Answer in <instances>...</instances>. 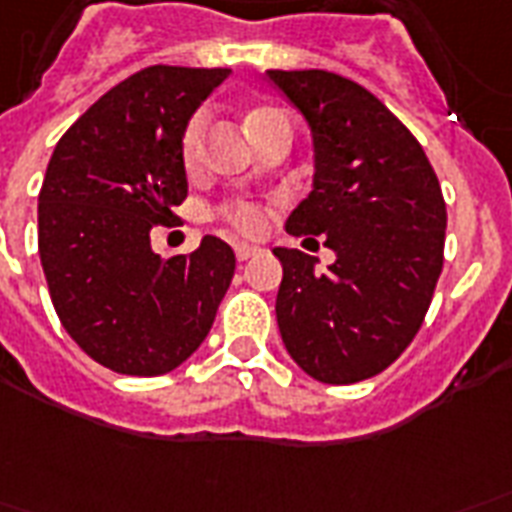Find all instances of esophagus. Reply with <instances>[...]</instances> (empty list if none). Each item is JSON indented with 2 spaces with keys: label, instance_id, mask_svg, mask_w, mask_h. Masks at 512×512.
<instances>
[{
  "label": "esophagus",
  "instance_id": "esophagus-1",
  "mask_svg": "<svg viewBox=\"0 0 512 512\" xmlns=\"http://www.w3.org/2000/svg\"><path fill=\"white\" fill-rule=\"evenodd\" d=\"M263 249L260 246H252V244H236V257L244 263V260H249V257L260 255Z\"/></svg>",
  "mask_w": 512,
  "mask_h": 512
}]
</instances>
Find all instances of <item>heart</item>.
I'll return each instance as SVG.
<instances>
[{"mask_svg": "<svg viewBox=\"0 0 512 512\" xmlns=\"http://www.w3.org/2000/svg\"><path fill=\"white\" fill-rule=\"evenodd\" d=\"M282 119H287V116L279 108L260 105V108H252V111L246 113L244 121L249 135L257 138L266 127H271L274 121ZM203 130H206V113H192L187 124H184V132H181V160H184L187 168H192L198 162ZM219 217L225 219L227 225L241 230V233H257V230H263V225H266V208L260 206V203H252V200H238V203H227V206L219 208Z\"/></svg>", "mask_w": 512, "mask_h": 512, "instance_id": "heart-1", "label": "heart"}]
</instances>
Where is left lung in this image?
<instances>
[{
    "instance_id": "8db88e82",
    "label": "left lung",
    "mask_w": 512,
    "mask_h": 512,
    "mask_svg": "<svg viewBox=\"0 0 512 512\" xmlns=\"http://www.w3.org/2000/svg\"><path fill=\"white\" fill-rule=\"evenodd\" d=\"M266 75L314 140V189L287 233L323 236L336 252V263L317 271L314 257L274 249L285 268L276 295L282 342L314 380H369L410 347L429 312L448 225L437 173L361 83L325 70Z\"/></svg>"
}]
</instances>
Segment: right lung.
<instances>
[{"label": "right lung", "mask_w": 512, "mask_h": 512, "mask_svg": "<svg viewBox=\"0 0 512 512\" xmlns=\"http://www.w3.org/2000/svg\"><path fill=\"white\" fill-rule=\"evenodd\" d=\"M227 67L154 64L94 102L56 143L37 203L48 293L89 358L111 372H173L206 339L236 255L206 236L160 257L151 230L187 198L181 132Z\"/></svg>", "instance_id": "add662e5"}]
</instances>
